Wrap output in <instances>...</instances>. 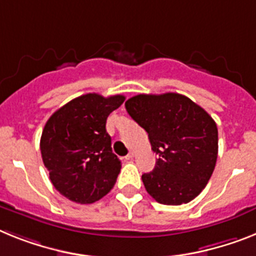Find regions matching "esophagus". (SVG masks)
Returning a JSON list of instances; mask_svg holds the SVG:
<instances>
[{
  "label": "esophagus",
  "mask_w": 256,
  "mask_h": 256,
  "mask_svg": "<svg viewBox=\"0 0 256 256\" xmlns=\"http://www.w3.org/2000/svg\"><path fill=\"white\" fill-rule=\"evenodd\" d=\"M134 156H135L134 152H128V156H126V160H132V158H134Z\"/></svg>",
  "instance_id": "obj_1"
}]
</instances>
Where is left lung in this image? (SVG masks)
Instances as JSON below:
<instances>
[{"label":"left lung","mask_w":256,"mask_h":256,"mask_svg":"<svg viewBox=\"0 0 256 256\" xmlns=\"http://www.w3.org/2000/svg\"><path fill=\"white\" fill-rule=\"evenodd\" d=\"M126 110L147 132L158 154L154 170L142 176L147 192L161 204L180 206L200 194L214 173L218 151L216 122L180 94L136 95Z\"/></svg>","instance_id":"left-lung-1"}]
</instances>
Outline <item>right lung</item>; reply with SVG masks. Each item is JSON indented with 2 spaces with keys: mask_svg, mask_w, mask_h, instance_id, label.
I'll list each match as a JSON object with an SVG mask.
<instances>
[{
  "mask_svg": "<svg viewBox=\"0 0 256 256\" xmlns=\"http://www.w3.org/2000/svg\"><path fill=\"white\" fill-rule=\"evenodd\" d=\"M124 96L87 94L50 116L42 130L40 150L56 190L75 203L90 204L113 188L121 160L112 152L106 118Z\"/></svg>",
  "mask_w": 256,
  "mask_h": 256,
  "instance_id": "1",
  "label": "right lung"
}]
</instances>
